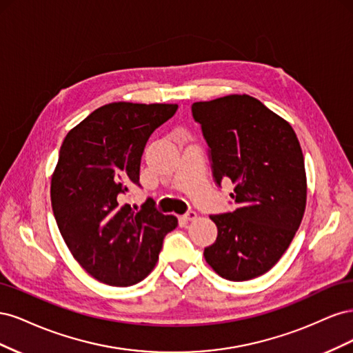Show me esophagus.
<instances>
[{
	"label": "esophagus",
	"mask_w": 353,
	"mask_h": 353,
	"mask_svg": "<svg viewBox=\"0 0 353 353\" xmlns=\"http://www.w3.org/2000/svg\"><path fill=\"white\" fill-rule=\"evenodd\" d=\"M184 216L187 221H194L197 218V213L194 210H188Z\"/></svg>",
	"instance_id": "obj_1"
}]
</instances>
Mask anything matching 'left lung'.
<instances>
[{"instance_id":"8db88e82","label":"left lung","mask_w":353,"mask_h":353,"mask_svg":"<svg viewBox=\"0 0 353 353\" xmlns=\"http://www.w3.org/2000/svg\"><path fill=\"white\" fill-rule=\"evenodd\" d=\"M209 145L215 183L231 179L237 209L210 215L216 241L205 249L213 271L230 281L268 272L301 225L306 174L292 125L248 94L191 105Z\"/></svg>"}]
</instances>
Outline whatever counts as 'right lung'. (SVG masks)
Masks as SVG:
<instances>
[{
    "instance_id": "add662e5",
    "label": "right lung",
    "mask_w": 353,
    "mask_h": 353,
    "mask_svg": "<svg viewBox=\"0 0 353 353\" xmlns=\"http://www.w3.org/2000/svg\"><path fill=\"white\" fill-rule=\"evenodd\" d=\"M178 104L110 103L70 130L51 176V206L73 258L95 280L114 287L152 272L163 239L176 228L152 199L140 210L123 201L140 185L144 147Z\"/></svg>"
}]
</instances>
